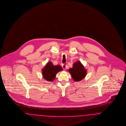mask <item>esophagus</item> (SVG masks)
Listing matches in <instances>:
<instances>
[{"label":"esophagus","instance_id":"esophagus-1","mask_svg":"<svg viewBox=\"0 0 126 126\" xmlns=\"http://www.w3.org/2000/svg\"><path fill=\"white\" fill-rule=\"evenodd\" d=\"M62 67H63V70H65V69L67 68V65H66V64H63L62 65Z\"/></svg>","mask_w":126,"mask_h":126}]
</instances>
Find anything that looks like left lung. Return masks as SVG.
I'll use <instances>...</instances> for the list:
<instances>
[{"label": "left lung", "mask_w": 126, "mask_h": 126, "mask_svg": "<svg viewBox=\"0 0 126 126\" xmlns=\"http://www.w3.org/2000/svg\"><path fill=\"white\" fill-rule=\"evenodd\" d=\"M68 71L70 73L75 81H79L86 76V70L79 61L75 63L72 68L69 69Z\"/></svg>", "instance_id": "left-lung-1"}]
</instances>
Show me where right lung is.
Instances as JSON below:
<instances>
[{"label": "right lung", "mask_w": 126, "mask_h": 126, "mask_svg": "<svg viewBox=\"0 0 126 126\" xmlns=\"http://www.w3.org/2000/svg\"><path fill=\"white\" fill-rule=\"evenodd\" d=\"M63 70L60 65H53L51 62H48L42 69V75L44 78L49 81H53L56 75L59 72Z\"/></svg>", "instance_id": "add662e5"}]
</instances>
